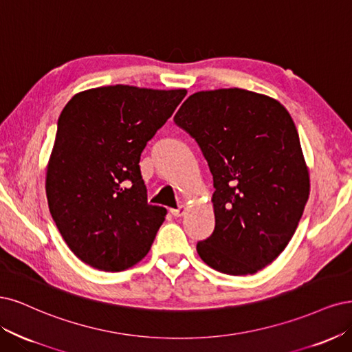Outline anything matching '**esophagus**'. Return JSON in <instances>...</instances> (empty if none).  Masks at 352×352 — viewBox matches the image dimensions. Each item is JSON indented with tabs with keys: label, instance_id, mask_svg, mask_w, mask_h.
<instances>
[{
	"label": "esophagus",
	"instance_id": "34e87169",
	"mask_svg": "<svg viewBox=\"0 0 352 352\" xmlns=\"http://www.w3.org/2000/svg\"><path fill=\"white\" fill-rule=\"evenodd\" d=\"M187 212V208L186 206H178V208H175V209H171V213L174 214L175 218H179V217H183V214Z\"/></svg>",
	"mask_w": 352,
	"mask_h": 352
}]
</instances>
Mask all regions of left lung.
I'll return each instance as SVG.
<instances>
[{"mask_svg":"<svg viewBox=\"0 0 352 352\" xmlns=\"http://www.w3.org/2000/svg\"><path fill=\"white\" fill-rule=\"evenodd\" d=\"M213 175L214 230L200 258L226 275H253L285 250L310 195L296 124L279 100L245 89L201 90L174 117Z\"/></svg>","mask_w":352,"mask_h":352,"instance_id":"left-lung-1","label":"left lung"}]
</instances>
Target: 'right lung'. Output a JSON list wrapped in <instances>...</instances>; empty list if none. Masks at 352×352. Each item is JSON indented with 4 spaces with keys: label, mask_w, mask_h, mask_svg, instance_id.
<instances>
[{
    "label": "right lung",
    "mask_w": 352,
    "mask_h": 352,
    "mask_svg": "<svg viewBox=\"0 0 352 352\" xmlns=\"http://www.w3.org/2000/svg\"><path fill=\"white\" fill-rule=\"evenodd\" d=\"M186 94L102 86L63 109L45 188L56 228L86 265L121 272L149 253L166 209L147 203L140 155Z\"/></svg>",
    "instance_id": "obj_1"
}]
</instances>
